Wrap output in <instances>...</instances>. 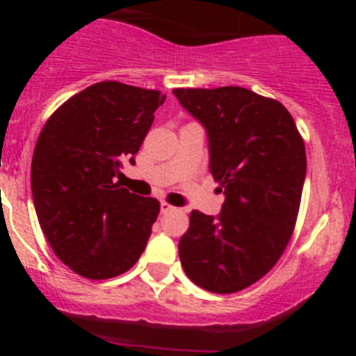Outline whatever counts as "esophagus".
<instances>
[{
    "instance_id": "esophagus-1",
    "label": "esophagus",
    "mask_w": 356,
    "mask_h": 356,
    "mask_svg": "<svg viewBox=\"0 0 356 356\" xmlns=\"http://www.w3.org/2000/svg\"><path fill=\"white\" fill-rule=\"evenodd\" d=\"M172 210H175V207H171L169 203H165V201L160 203V213H168V212H172Z\"/></svg>"
}]
</instances>
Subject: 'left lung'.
<instances>
[{
    "mask_svg": "<svg viewBox=\"0 0 356 356\" xmlns=\"http://www.w3.org/2000/svg\"><path fill=\"white\" fill-rule=\"evenodd\" d=\"M209 139V169L222 185L217 216L191 212L178 242L197 287L232 294L278 262L296 225L307 175L305 144L289 110L244 87L175 89Z\"/></svg>",
    "mask_w": 356,
    "mask_h": 356,
    "instance_id": "left-lung-1",
    "label": "left lung"
}]
</instances>
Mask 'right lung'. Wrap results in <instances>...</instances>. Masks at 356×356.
Wrapping results in <instances>:
<instances>
[{
  "label": "right lung",
  "mask_w": 356,
  "mask_h": 356,
  "mask_svg": "<svg viewBox=\"0 0 356 356\" xmlns=\"http://www.w3.org/2000/svg\"><path fill=\"white\" fill-rule=\"evenodd\" d=\"M163 102L159 90L99 81L44 124L31 159V196L49 246L76 275L114 278L143 254L160 203L119 187L115 176L124 162L135 163Z\"/></svg>",
  "instance_id": "1"
}]
</instances>
